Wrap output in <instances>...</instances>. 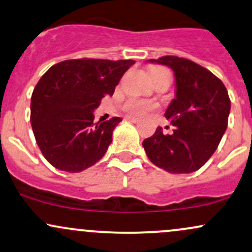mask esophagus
Segmentation results:
<instances>
[{"mask_svg": "<svg viewBox=\"0 0 252 252\" xmlns=\"http://www.w3.org/2000/svg\"><path fill=\"white\" fill-rule=\"evenodd\" d=\"M126 121H130V122H134V123H137V122H140L139 118L136 117H132V116H128V117H126Z\"/></svg>", "mask_w": 252, "mask_h": 252, "instance_id": "esophagus-1", "label": "esophagus"}]
</instances>
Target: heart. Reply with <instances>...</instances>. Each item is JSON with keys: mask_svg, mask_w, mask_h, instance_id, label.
Listing matches in <instances>:
<instances>
[{"mask_svg": "<svg viewBox=\"0 0 252 252\" xmlns=\"http://www.w3.org/2000/svg\"><path fill=\"white\" fill-rule=\"evenodd\" d=\"M149 75H151L152 81H156L158 77L164 75H171L170 71L164 67H153L149 70ZM124 110L132 115H143V113L152 111L156 107V105L149 103L146 100H140V99H128L123 105Z\"/></svg>", "mask_w": 252, "mask_h": 252, "instance_id": "heart-1", "label": "heart"}]
</instances>
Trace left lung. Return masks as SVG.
Returning <instances> with one entry per match:
<instances>
[{"label": "left lung", "instance_id": "left-lung-1", "mask_svg": "<svg viewBox=\"0 0 252 252\" xmlns=\"http://www.w3.org/2000/svg\"><path fill=\"white\" fill-rule=\"evenodd\" d=\"M170 67L176 77V96L165 117L175 126L164 134L158 126L142 142L148 159L171 173H190L208 161L226 131L231 100L222 81L208 69L177 56L149 60Z\"/></svg>", "mask_w": 252, "mask_h": 252}]
</instances>
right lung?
I'll list each match as a JSON object with an SVG mask.
<instances>
[{
    "label": "right lung",
    "mask_w": 252,
    "mask_h": 252,
    "mask_svg": "<svg viewBox=\"0 0 252 252\" xmlns=\"http://www.w3.org/2000/svg\"><path fill=\"white\" fill-rule=\"evenodd\" d=\"M132 60H67L40 77L31 98V126L38 147L54 167L80 172L103 158L122 121L94 123L93 111L112 95Z\"/></svg>",
    "instance_id": "add662e5"
}]
</instances>
